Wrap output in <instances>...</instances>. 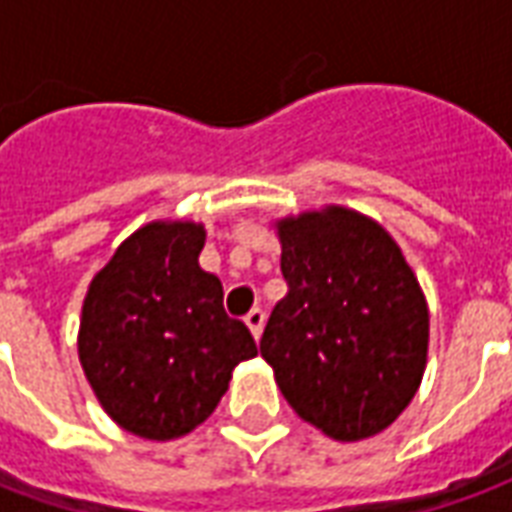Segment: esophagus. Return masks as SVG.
Masks as SVG:
<instances>
[{
	"label": "esophagus",
	"mask_w": 512,
	"mask_h": 512,
	"mask_svg": "<svg viewBox=\"0 0 512 512\" xmlns=\"http://www.w3.org/2000/svg\"><path fill=\"white\" fill-rule=\"evenodd\" d=\"M244 321H246V326H249V332L255 334V340H257V337L263 334V326H266V312L257 310V307H255V310L246 312Z\"/></svg>",
	"instance_id": "34e87169"
}]
</instances>
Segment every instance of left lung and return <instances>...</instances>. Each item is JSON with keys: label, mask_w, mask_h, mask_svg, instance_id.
Instances as JSON below:
<instances>
[{"label": "left lung", "mask_w": 512, "mask_h": 512, "mask_svg": "<svg viewBox=\"0 0 512 512\" xmlns=\"http://www.w3.org/2000/svg\"><path fill=\"white\" fill-rule=\"evenodd\" d=\"M288 296L266 323L260 354L312 428L362 441L395 422L428 365L425 293L395 238L343 205L282 216Z\"/></svg>", "instance_id": "obj_1"}]
</instances>
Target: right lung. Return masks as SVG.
I'll return each instance as SVG.
<instances>
[{
	"label": "right lung",
	"instance_id": "add662e5",
	"mask_svg": "<svg viewBox=\"0 0 512 512\" xmlns=\"http://www.w3.org/2000/svg\"><path fill=\"white\" fill-rule=\"evenodd\" d=\"M205 227L150 222L90 282L79 362L98 403L139 439H180L211 417L235 365L257 356L224 312L219 277L200 268Z\"/></svg>",
	"mask_w": 512,
	"mask_h": 512
}]
</instances>
